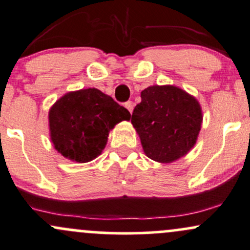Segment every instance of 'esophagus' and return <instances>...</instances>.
Wrapping results in <instances>:
<instances>
[{"label":"esophagus","instance_id":"obj_1","mask_svg":"<svg viewBox=\"0 0 250 250\" xmlns=\"http://www.w3.org/2000/svg\"><path fill=\"white\" fill-rule=\"evenodd\" d=\"M125 107H126V109L128 110V112L132 113V110H133V104H132V102H131V101L126 102V104H125Z\"/></svg>","mask_w":250,"mask_h":250}]
</instances>
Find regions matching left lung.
Here are the masks:
<instances>
[{
	"instance_id": "left-lung-1",
	"label": "left lung",
	"mask_w": 250,
	"mask_h": 250,
	"mask_svg": "<svg viewBox=\"0 0 250 250\" xmlns=\"http://www.w3.org/2000/svg\"><path fill=\"white\" fill-rule=\"evenodd\" d=\"M131 123L144 154L160 164L187 155L196 144L203 115L200 102L174 85H151L141 92Z\"/></svg>"
}]
</instances>
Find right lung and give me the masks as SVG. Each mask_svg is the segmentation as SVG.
I'll use <instances>...</instances> for the list:
<instances>
[{"instance_id": "add662e5", "label": "right lung", "mask_w": 250, "mask_h": 250, "mask_svg": "<svg viewBox=\"0 0 250 250\" xmlns=\"http://www.w3.org/2000/svg\"><path fill=\"white\" fill-rule=\"evenodd\" d=\"M130 112L95 87L69 91L49 109V133L63 158L84 164L101 155L109 131Z\"/></svg>"}]
</instances>
